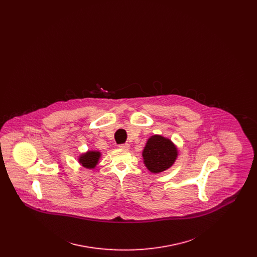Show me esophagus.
Returning a JSON list of instances; mask_svg holds the SVG:
<instances>
[{
	"label": "esophagus",
	"mask_w": 257,
	"mask_h": 257,
	"mask_svg": "<svg viewBox=\"0 0 257 257\" xmlns=\"http://www.w3.org/2000/svg\"><path fill=\"white\" fill-rule=\"evenodd\" d=\"M118 147L120 148V149H125V150H127V149H129V147H130V146H129V144H122V145H119L118 146Z\"/></svg>",
	"instance_id": "1"
}]
</instances>
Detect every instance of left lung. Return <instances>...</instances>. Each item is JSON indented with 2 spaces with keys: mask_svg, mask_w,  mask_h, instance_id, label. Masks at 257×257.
<instances>
[{
  "mask_svg": "<svg viewBox=\"0 0 257 257\" xmlns=\"http://www.w3.org/2000/svg\"><path fill=\"white\" fill-rule=\"evenodd\" d=\"M143 156L147 169L158 173L172 166L177 156V149L169 139L162 136H152L147 141Z\"/></svg>",
  "mask_w": 257,
  "mask_h": 257,
  "instance_id": "8db88e82",
  "label": "left lung"
}]
</instances>
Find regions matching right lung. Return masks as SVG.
<instances>
[{"label":"right lung","mask_w":257,"mask_h":257,"mask_svg":"<svg viewBox=\"0 0 257 257\" xmlns=\"http://www.w3.org/2000/svg\"><path fill=\"white\" fill-rule=\"evenodd\" d=\"M100 157V153L97 151H88L86 154L82 155L79 159V162L87 169H93L98 163Z\"/></svg>","instance_id":"1"}]
</instances>
